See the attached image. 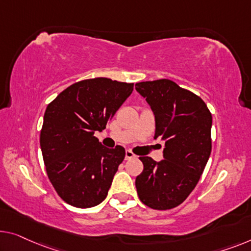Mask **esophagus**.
Returning a JSON list of instances; mask_svg holds the SVG:
<instances>
[{"mask_svg":"<svg viewBox=\"0 0 251 251\" xmlns=\"http://www.w3.org/2000/svg\"><path fill=\"white\" fill-rule=\"evenodd\" d=\"M134 156H135V154H134V153L130 151V150H126V152H125V159L126 160H129V159H133Z\"/></svg>","mask_w":251,"mask_h":251,"instance_id":"34e87169","label":"esophagus"}]
</instances>
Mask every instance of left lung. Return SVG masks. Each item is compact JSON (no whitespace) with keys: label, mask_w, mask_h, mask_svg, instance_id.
Listing matches in <instances>:
<instances>
[{"label":"left lung","mask_w":251,"mask_h":251,"mask_svg":"<svg viewBox=\"0 0 251 251\" xmlns=\"http://www.w3.org/2000/svg\"><path fill=\"white\" fill-rule=\"evenodd\" d=\"M135 89L154 115V137L164 141L161 161L140 156L137 195L153 209L174 208L193 192L208 161L212 115L200 97L171 80L140 82Z\"/></svg>","instance_id":"8db88e82"}]
</instances>
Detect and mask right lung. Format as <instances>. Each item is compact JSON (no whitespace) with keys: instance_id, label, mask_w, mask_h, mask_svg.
I'll use <instances>...</instances> for the list:
<instances>
[{"instance_id":"1","label":"right lung","mask_w":251,"mask_h":251,"mask_svg":"<svg viewBox=\"0 0 251 251\" xmlns=\"http://www.w3.org/2000/svg\"><path fill=\"white\" fill-rule=\"evenodd\" d=\"M133 87L107 77L89 78L70 85L47 106L40 148L48 178L67 204L89 208L107 197L125 149L103 147L95 132L106 128Z\"/></svg>"}]
</instances>
